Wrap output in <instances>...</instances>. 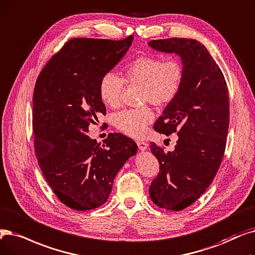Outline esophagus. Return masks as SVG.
Wrapping results in <instances>:
<instances>
[{
    "label": "esophagus",
    "mask_w": 255,
    "mask_h": 255,
    "mask_svg": "<svg viewBox=\"0 0 255 255\" xmlns=\"http://www.w3.org/2000/svg\"><path fill=\"white\" fill-rule=\"evenodd\" d=\"M136 145H137L138 149H139V150H141V151H143V150L148 149V147H149L148 142H146V141H140V140L136 141Z\"/></svg>",
    "instance_id": "34e87169"
}]
</instances>
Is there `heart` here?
<instances>
[{"label":"heart","mask_w":255,"mask_h":255,"mask_svg":"<svg viewBox=\"0 0 255 255\" xmlns=\"http://www.w3.org/2000/svg\"><path fill=\"white\" fill-rule=\"evenodd\" d=\"M123 78L114 73H105L99 82V95L109 107H119L125 82L141 86L142 103L163 107L173 102L180 93L184 79V65L176 57L163 59L159 55H142L124 68ZM154 119L148 106L125 109L114 117L115 126L132 137H141Z\"/></svg>","instance_id":"1"}]
</instances>
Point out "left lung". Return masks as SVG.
<instances>
[{"mask_svg": "<svg viewBox=\"0 0 255 255\" xmlns=\"http://www.w3.org/2000/svg\"><path fill=\"white\" fill-rule=\"evenodd\" d=\"M153 49L176 53L184 65L180 93L164 108L154 130L178 134L173 152L151 142L159 173L150 185L151 200L179 212L193 204L213 182L222 162L229 125V96L222 71L195 39H154Z\"/></svg>", "mask_w": 255, "mask_h": 255, "instance_id": "8db88e82", "label": "left lung"}]
</instances>
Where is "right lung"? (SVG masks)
<instances>
[{
    "instance_id": "obj_1",
    "label": "right lung",
    "mask_w": 255,
    "mask_h": 255,
    "mask_svg": "<svg viewBox=\"0 0 255 255\" xmlns=\"http://www.w3.org/2000/svg\"><path fill=\"white\" fill-rule=\"evenodd\" d=\"M133 36L121 40L71 38L39 73L33 92L32 127L39 168L68 207L90 210L104 204L118 172L137 150L121 133L100 147L85 132L106 115L99 82L124 56Z\"/></svg>"
}]
</instances>
